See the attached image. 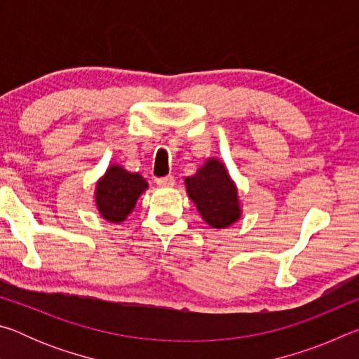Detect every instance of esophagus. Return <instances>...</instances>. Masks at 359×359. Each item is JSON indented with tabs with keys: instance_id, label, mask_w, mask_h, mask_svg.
I'll return each mask as SVG.
<instances>
[{
	"instance_id": "1",
	"label": "esophagus",
	"mask_w": 359,
	"mask_h": 359,
	"mask_svg": "<svg viewBox=\"0 0 359 359\" xmlns=\"http://www.w3.org/2000/svg\"><path fill=\"white\" fill-rule=\"evenodd\" d=\"M155 182H156L158 187H172L175 184V180H174L172 175H165V177H158V179H155Z\"/></svg>"
}]
</instances>
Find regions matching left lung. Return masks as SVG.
<instances>
[{
  "label": "left lung",
  "instance_id": "8db88e82",
  "mask_svg": "<svg viewBox=\"0 0 359 359\" xmlns=\"http://www.w3.org/2000/svg\"><path fill=\"white\" fill-rule=\"evenodd\" d=\"M188 196L212 228H228L241 217L238 188L226 168L212 158L198 172L185 179Z\"/></svg>",
  "mask_w": 359,
  "mask_h": 359
}]
</instances>
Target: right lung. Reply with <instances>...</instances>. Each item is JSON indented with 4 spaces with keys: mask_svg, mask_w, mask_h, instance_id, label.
<instances>
[{
    "mask_svg": "<svg viewBox=\"0 0 359 359\" xmlns=\"http://www.w3.org/2000/svg\"><path fill=\"white\" fill-rule=\"evenodd\" d=\"M145 188L147 182L142 175L125 171L117 165L111 166L96 184L95 199L101 217L112 223L123 222Z\"/></svg>",
    "mask_w": 359,
    "mask_h": 359,
    "instance_id": "obj_1",
    "label": "right lung"
}]
</instances>
